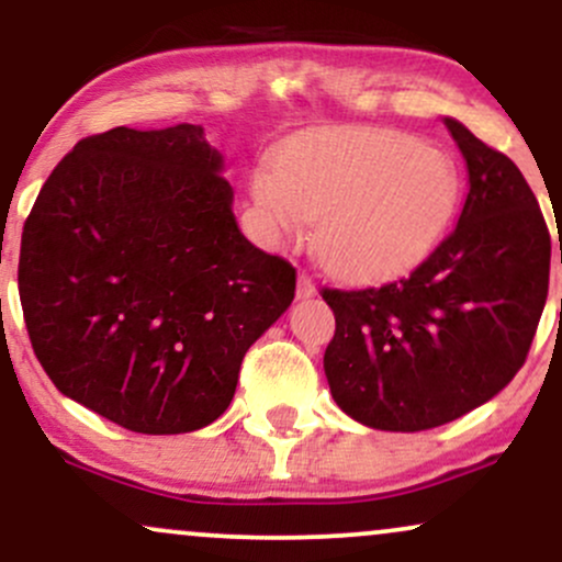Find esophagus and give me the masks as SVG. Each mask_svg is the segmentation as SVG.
I'll use <instances>...</instances> for the list:
<instances>
[{
    "label": "esophagus",
    "instance_id": "1",
    "mask_svg": "<svg viewBox=\"0 0 562 562\" xmlns=\"http://www.w3.org/2000/svg\"><path fill=\"white\" fill-rule=\"evenodd\" d=\"M295 293H299V299H312V295L317 293V282H314V277L308 272H301L299 274V290H295Z\"/></svg>",
    "mask_w": 562,
    "mask_h": 562
}]
</instances>
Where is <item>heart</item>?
I'll list each match as a JSON object with an SVG mask.
<instances>
[{
  "label": "heart",
  "mask_w": 562,
  "mask_h": 562,
  "mask_svg": "<svg viewBox=\"0 0 562 562\" xmlns=\"http://www.w3.org/2000/svg\"><path fill=\"white\" fill-rule=\"evenodd\" d=\"M256 211L272 240H301L317 222L319 261L344 280L409 269L449 227L460 177L447 153L389 128L308 137L256 171Z\"/></svg>",
  "instance_id": "1"
}]
</instances>
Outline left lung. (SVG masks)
Masks as SVG:
<instances>
[{"mask_svg":"<svg viewBox=\"0 0 562 562\" xmlns=\"http://www.w3.org/2000/svg\"><path fill=\"white\" fill-rule=\"evenodd\" d=\"M443 124L468 164L457 227L406 277L322 290L330 393L378 430L438 428L496 396L526 362L550 288V229L524 173L460 121Z\"/></svg>","mask_w":562,"mask_h":562,"instance_id":"8db88e82","label":"left lung"}]
</instances>
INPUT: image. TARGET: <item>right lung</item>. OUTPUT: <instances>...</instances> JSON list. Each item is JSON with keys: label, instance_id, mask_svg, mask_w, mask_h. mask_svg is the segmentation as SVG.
Instances as JSON below:
<instances>
[{"label": "right lung", "instance_id": "add662e5", "mask_svg": "<svg viewBox=\"0 0 562 562\" xmlns=\"http://www.w3.org/2000/svg\"><path fill=\"white\" fill-rule=\"evenodd\" d=\"M203 126H115L68 153L23 227L31 346L68 398L134 434L224 415L295 269L245 240Z\"/></svg>", "mask_w": 562, "mask_h": 562}]
</instances>
